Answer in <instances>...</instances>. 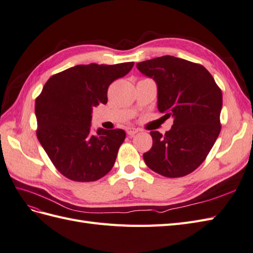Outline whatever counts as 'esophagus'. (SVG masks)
Listing matches in <instances>:
<instances>
[{"label":"esophagus","mask_w":253,"mask_h":253,"mask_svg":"<svg viewBox=\"0 0 253 253\" xmlns=\"http://www.w3.org/2000/svg\"><path fill=\"white\" fill-rule=\"evenodd\" d=\"M126 131L128 133V135H130V137H132V135H134L135 133H138L140 131L139 128H134V127H128L126 129Z\"/></svg>","instance_id":"34e87169"}]
</instances>
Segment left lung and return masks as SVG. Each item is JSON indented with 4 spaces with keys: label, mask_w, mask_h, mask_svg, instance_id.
<instances>
[{
    "label": "left lung",
    "mask_w": 253,
    "mask_h": 253,
    "mask_svg": "<svg viewBox=\"0 0 253 253\" xmlns=\"http://www.w3.org/2000/svg\"><path fill=\"white\" fill-rule=\"evenodd\" d=\"M137 68L156 82L159 111L174 119L164 135L151 131L145 164L166 177L185 176L205 160L221 130V89L204 66L179 57H156Z\"/></svg>",
    "instance_id": "left-lung-1"
}]
</instances>
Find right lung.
<instances>
[{
    "label": "right lung",
    "instance_id": "right-lung-1",
    "mask_svg": "<svg viewBox=\"0 0 253 253\" xmlns=\"http://www.w3.org/2000/svg\"><path fill=\"white\" fill-rule=\"evenodd\" d=\"M133 62L77 65L53 75L35 101L37 138L60 173L75 182H94L114 166L125 140L123 129L90 131L92 110L108 101V87Z\"/></svg>",
    "mask_w": 253,
    "mask_h": 253
}]
</instances>
